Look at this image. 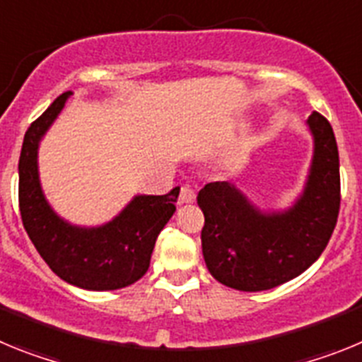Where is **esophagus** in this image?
I'll return each instance as SVG.
<instances>
[{"label": "esophagus", "mask_w": 362, "mask_h": 362, "mask_svg": "<svg viewBox=\"0 0 362 362\" xmlns=\"http://www.w3.org/2000/svg\"><path fill=\"white\" fill-rule=\"evenodd\" d=\"M196 201V194L192 190L190 187H183L181 192H179V203L181 204H190Z\"/></svg>", "instance_id": "esophagus-1"}]
</instances>
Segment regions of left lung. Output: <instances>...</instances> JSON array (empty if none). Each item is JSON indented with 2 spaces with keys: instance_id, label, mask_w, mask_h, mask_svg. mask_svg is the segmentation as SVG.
<instances>
[{
  "instance_id": "8db88e82",
  "label": "left lung",
  "mask_w": 362,
  "mask_h": 362,
  "mask_svg": "<svg viewBox=\"0 0 362 362\" xmlns=\"http://www.w3.org/2000/svg\"><path fill=\"white\" fill-rule=\"evenodd\" d=\"M313 152L303 190L284 209H259L228 181L204 185L201 246L214 279L241 292H261L308 270L328 245L341 203L339 152L330 123L306 119Z\"/></svg>"
}]
</instances>
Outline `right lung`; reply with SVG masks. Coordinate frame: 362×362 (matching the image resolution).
<instances>
[{"label":"right lung","mask_w":362,"mask_h":362,"mask_svg":"<svg viewBox=\"0 0 362 362\" xmlns=\"http://www.w3.org/2000/svg\"><path fill=\"white\" fill-rule=\"evenodd\" d=\"M72 92H65L30 124L19 156V210L28 238L57 277L78 288L107 292L130 286L150 267L153 245L175 212L179 187L165 196L137 194L103 225H74L45 196L40 145Z\"/></svg>","instance_id":"right-lung-1"}]
</instances>
